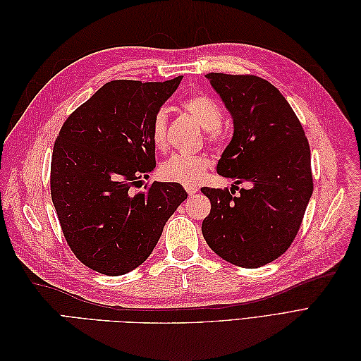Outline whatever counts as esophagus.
<instances>
[{
    "label": "esophagus",
    "instance_id": "1",
    "mask_svg": "<svg viewBox=\"0 0 361 361\" xmlns=\"http://www.w3.org/2000/svg\"><path fill=\"white\" fill-rule=\"evenodd\" d=\"M185 191H187L190 195H192L199 191V188L194 187V185H187V187H185Z\"/></svg>",
    "mask_w": 361,
    "mask_h": 361
}]
</instances>
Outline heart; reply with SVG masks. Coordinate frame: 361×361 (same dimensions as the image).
Returning <instances> with one entry per match:
<instances>
[{
    "mask_svg": "<svg viewBox=\"0 0 361 361\" xmlns=\"http://www.w3.org/2000/svg\"><path fill=\"white\" fill-rule=\"evenodd\" d=\"M183 111L191 114L204 129V137L212 145H220L226 138V130L221 125L223 108L215 99L204 93H192L180 101ZM169 113L166 108L155 111L150 122V138L157 149L167 146ZM209 167V158L206 155L176 154L171 155L161 166V176L182 185H195Z\"/></svg>",
    "mask_w": 361,
    "mask_h": 361,
    "instance_id": "heart-1",
    "label": "heart"
}]
</instances>
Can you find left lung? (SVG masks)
<instances>
[{
  "mask_svg": "<svg viewBox=\"0 0 361 361\" xmlns=\"http://www.w3.org/2000/svg\"><path fill=\"white\" fill-rule=\"evenodd\" d=\"M233 117V138L216 171L250 188H207L202 232L215 253L241 268H259L293 243L313 192L310 146L277 87L256 75L207 73ZM235 187V185H233Z\"/></svg>",
  "mask_w": 361,
  "mask_h": 361,
  "instance_id": "obj_1",
  "label": "left lung"
}]
</instances>
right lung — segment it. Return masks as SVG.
I'll list each match as a JSON object with an SVG mask.
<instances>
[{
    "mask_svg": "<svg viewBox=\"0 0 361 361\" xmlns=\"http://www.w3.org/2000/svg\"><path fill=\"white\" fill-rule=\"evenodd\" d=\"M183 76L164 82H106L66 118L54 143L51 197L72 253L105 276L150 256L169 218L187 199L176 182H152L150 122Z\"/></svg>",
    "mask_w": 361,
    "mask_h": 361,
    "instance_id": "right-lung-1",
    "label": "right lung"
}]
</instances>
